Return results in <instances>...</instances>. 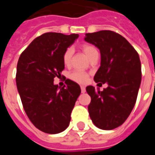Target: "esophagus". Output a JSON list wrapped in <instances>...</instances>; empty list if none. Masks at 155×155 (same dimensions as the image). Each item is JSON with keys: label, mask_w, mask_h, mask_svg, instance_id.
Masks as SVG:
<instances>
[{"label": "esophagus", "mask_w": 155, "mask_h": 155, "mask_svg": "<svg viewBox=\"0 0 155 155\" xmlns=\"http://www.w3.org/2000/svg\"><path fill=\"white\" fill-rule=\"evenodd\" d=\"M81 92H82V93H84V92H85V87H84V86L81 85Z\"/></svg>", "instance_id": "34e87169"}]
</instances>
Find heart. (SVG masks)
Segmentation results:
<instances>
[{
    "mask_svg": "<svg viewBox=\"0 0 155 155\" xmlns=\"http://www.w3.org/2000/svg\"><path fill=\"white\" fill-rule=\"evenodd\" d=\"M81 49L84 51L85 55L89 58L90 55L96 52L97 50L96 48L93 46L92 45L90 44H84L81 45ZM72 54H73V51L71 48H68L64 51V54H63V62L65 65H69L71 62V58H72ZM70 78L74 81H76L78 83H81L84 84L88 81V74L81 71H73L71 74H70Z\"/></svg>",
    "mask_w": 155,
    "mask_h": 155,
    "instance_id": "1",
    "label": "heart"
}]
</instances>
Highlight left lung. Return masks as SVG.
<instances>
[{"instance_id":"obj_1","label":"left lung","mask_w":155,"mask_h":155,"mask_svg":"<svg viewBox=\"0 0 155 155\" xmlns=\"http://www.w3.org/2000/svg\"><path fill=\"white\" fill-rule=\"evenodd\" d=\"M84 41L101 51V67L94 81L108 84L103 91L86 87L91 97L89 114L96 127L113 130L127 120L136 102L141 83L140 56L126 39L114 31L87 33Z\"/></svg>"}]
</instances>
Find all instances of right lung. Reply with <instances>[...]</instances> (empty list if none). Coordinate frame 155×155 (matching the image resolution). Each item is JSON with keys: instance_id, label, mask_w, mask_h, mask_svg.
Returning <instances> with one entry per match:
<instances>
[{"instance_id": "add662e5", "label": "right lung", "mask_w": 155, "mask_h": 155, "mask_svg": "<svg viewBox=\"0 0 155 155\" xmlns=\"http://www.w3.org/2000/svg\"><path fill=\"white\" fill-rule=\"evenodd\" d=\"M47 32L29 45L21 54L16 69V86L29 120L38 130L47 134L64 131L81 94L80 85L67 79L63 87L54 84L64 69L63 54L78 38Z\"/></svg>"}]
</instances>
